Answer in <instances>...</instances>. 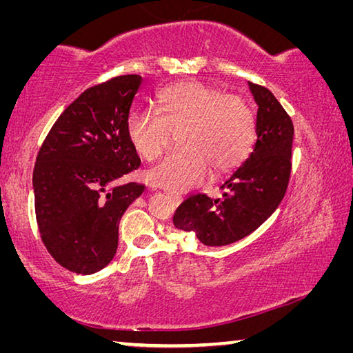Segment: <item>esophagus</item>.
I'll list each match as a JSON object with an SVG mask.
<instances>
[{"label":"esophagus","instance_id":"esophagus-1","mask_svg":"<svg viewBox=\"0 0 353 353\" xmlns=\"http://www.w3.org/2000/svg\"><path fill=\"white\" fill-rule=\"evenodd\" d=\"M168 198L174 202V204H181L182 202V194H179V193H172V191H168Z\"/></svg>","mask_w":353,"mask_h":353}]
</instances>
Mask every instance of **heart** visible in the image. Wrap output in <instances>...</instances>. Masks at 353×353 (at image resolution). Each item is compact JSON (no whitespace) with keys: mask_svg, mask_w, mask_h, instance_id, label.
Wrapping results in <instances>:
<instances>
[{"mask_svg":"<svg viewBox=\"0 0 353 353\" xmlns=\"http://www.w3.org/2000/svg\"><path fill=\"white\" fill-rule=\"evenodd\" d=\"M179 132L182 148L148 176L155 187L172 193L199 185L210 166L214 172L238 168L252 151L256 123L243 98L199 82L165 88L154 110L132 112L128 118L130 145L148 162L157 160Z\"/></svg>","mask_w":353,"mask_h":353,"instance_id":"1","label":"heart"}]
</instances>
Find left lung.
<instances>
[{
	"instance_id": "obj_1",
	"label": "left lung",
	"mask_w": 353,
	"mask_h": 353,
	"mask_svg": "<svg viewBox=\"0 0 353 353\" xmlns=\"http://www.w3.org/2000/svg\"><path fill=\"white\" fill-rule=\"evenodd\" d=\"M256 110V141L249 159L223 185V199L193 194L172 216L177 229L194 232L205 246H227L252 234L276 212L291 174L294 126L266 87L249 82Z\"/></svg>"
}]
</instances>
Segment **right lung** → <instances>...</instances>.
<instances>
[{
    "mask_svg": "<svg viewBox=\"0 0 353 353\" xmlns=\"http://www.w3.org/2000/svg\"><path fill=\"white\" fill-rule=\"evenodd\" d=\"M141 76L87 88L57 118L37 154L35 218L48 252L65 270L93 274L117 254L119 219L145 185L119 183L140 166L128 118Z\"/></svg>",
    "mask_w": 353,
    "mask_h": 353,
    "instance_id": "1",
    "label": "right lung"
}]
</instances>
